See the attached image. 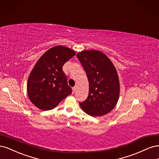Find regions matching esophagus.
Masks as SVG:
<instances>
[{
    "instance_id": "34e87169",
    "label": "esophagus",
    "mask_w": 159,
    "mask_h": 159,
    "mask_svg": "<svg viewBox=\"0 0 159 159\" xmlns=\"http://www.w3.org/2000/svg\"><path fill=\"white\" fill-rule=\"evenodd\" d=\"M76 86H75V87H73V88L72 89V91H73V93H74L75 92V90H76Z\"/></svg>"
}]
</instances>
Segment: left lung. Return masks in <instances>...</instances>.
Masks as SVG:
<instances>
[{
    "instance_id": "obj_1",
    "label": "left lung",
    "mask_w": 159,
    "mask_h": 159,
    "mask_svg": "<svg viewBox=\"0 0 159 159\" xmlns=\"http://www.w3.org/2000/svg\"><path fill=\"white\" fill-rule=\"evenodd\" d=\"M76 57L89 83L87 99L79 105L86 114L97 117L107 114L116 106L120 96V80L114 64L100 51L84 50Z\"/></svg>"
}]
</instances>
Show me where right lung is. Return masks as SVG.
<instances>
[{"label": "right lung", "mask_w": 159, "mask_h": 159, "mask_svg": "<svg viewBox=\"0 0 159 159\" xmlns=\"http://www.w3.org/2000/svg\"><path fill=\"white\" fill-rule=\"evenodd\" d=\"M75 54L73 49L57 45L38 60L27 83L29 99L35 107L44 111L52 110L72 93L62 67Z\"/></svg>", "instance_id": "add662e5"}]
</instances>
